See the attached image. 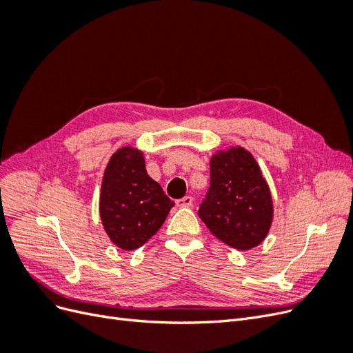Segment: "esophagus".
<instances>
[{
  "mask_svg": "<svg viewBox=\"0 0 353 353\" xmlns=\"http://www.w3.org/2000/svg\"><path fill=\"white\" fill-rule=\"evenodd\" d=\"M191 205H193V197L191 196H185L183 199L176 200V206H179V208H190Z\"/></svg>",
  "mask_w": 353,
  "mask_h": 353,
  "instance_id": "34e87169",
  "label": "esophagus"
}]
</instances>
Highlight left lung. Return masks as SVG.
<instances>
[{"label": "left lung", "mask_w": 353, "mask_h": 353, "mask_svg": "<svg viewBox=\"0 0 353 353\" xmlns=\"http://www.w3.org/2000/svg\"><path fill=\"white\" fill-rule=\"evenodd\" d=\"M210 187L200 219L222 243L237 250L259 245L272 225L274 203L261 166L241 145L210 156Z\"/></svg>", "instance_id": "left-lung-1"}]
</instances>
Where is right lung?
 I'll use <instances>...</instances> for the list:
<instances>
[{
    "label": "right lung",
    "mask_w": 353,
    "mask_h": 353,
    "mask_svg": "<svg viewBox=\"0 0 353 353\" xmlns=\"http://www.w3.org/2000/svg\"><path fill=\"white\" fill-rule=\"evenodd\" d=\"M175 203L148 176L141 150L125 145L104 169L100 218L105 234L122 250H135L163 225Z\"/></svg>",
    "instance_id": "1"
}]
</instances>
